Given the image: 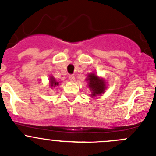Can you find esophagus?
<instances>
[{
  "label": "esophagus",
  "instance_id": "obj_1",
  "mask_svg": "<svg viewBox=\"0 0 156 156\" xmlns=\"http://www.w3.org/2000/svg\"><path fill=\"white\" fill-rule=\"evenodd\" d=\"M69 80L72 81V82H74V81L76 80L75 76H73V75H69Z\"/></svg>",
  "mask_w": 156,
  "mask_h": 156
}]
</instances>
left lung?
<instances>
[{"label": "left lung", "mask_w": 156, "mask_h": 156, "mask_svg": "<svg viewBox=\"0 0 156 156\" xmlns=\"http://www.w3.org/2000/svg\"><path fill=\"white\" fill-rule=\"evenodd\" d=\"M86 81L88 83V88H90V91H91L90 96L92 98L104 94L106 89L105 83L104 80L98 76L96 74L90 73L88 74Z\"/></svg>", "instance_id": "left-lung-1"}]
</instances>
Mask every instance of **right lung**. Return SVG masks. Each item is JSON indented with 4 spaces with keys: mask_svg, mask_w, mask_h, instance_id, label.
I'll return each mask as SVG.
<instances>
[{
    "mask_svg": "<svg viewBox=\"0 0 156 156\" xmlns=\"http://www.w3.org/2000/svg\"><path fill=\"white\" fill-rule=\"evenodd\" d=\"M58 83H59L57 82V81L55 80V78H54L52 76H50V86H51V88L55 87L58 86Z\"/></svg>",
    "mask_w": 156,
    "mask_h": 156,
    "instance_id": "1",
    "label": "right lung"
}]
</instances>
